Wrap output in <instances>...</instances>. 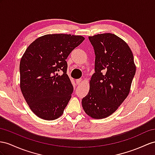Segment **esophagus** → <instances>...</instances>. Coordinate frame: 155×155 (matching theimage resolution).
Segmentation results:
<instances>
[{
  "instance_id": "1",
  "label": "esophagus",
  "mask_w": 155,
  "mask_h": 155,
  "mask_svg": "<svg viewBox=\"0 0 155 155\" xmlns=\"http://www.w3.org/2000/svg\"><path fill=\"white\" fill-rule=\"evenodd\" d=\"M82 79L81 78H80V79H77V80H76V83H77V84H80L82 82Z\"/></svg>"
}]
</instances>
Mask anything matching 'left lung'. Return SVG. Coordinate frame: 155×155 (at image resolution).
Masks as SVG:
<instances>
[{"label":"left lung","instance_id":"obj_1","mask_svg":"<svg viewBox=\"0 0 155 155\" xmlns=\"http://www.w3.org/2000/svg\"><path fill=\"white\" fill-rule=\"evenodd\" d=\"M88 38L96 55L95 73L82 105L89 117L102 119L115 112L128 96L136 67L132 50L121 38L112 33Z\"/></svg>","mask_w":155,"mask_h":155}]
</instances>
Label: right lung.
<instances>
[{
	"instance_id": "add662e5",
	"label": "right lung",
	"mask_w": 155,
	"mask_h": 155,
	"mask_svg": "<svg viewBox=\"0 0 155 155\" xmlns=\"http://www.w3.org/2000/svg\"><path fill=\"white\" fill-rule=\"evenodd\" d=\"M84 40L80 35H45L35 40L22 55L19 85L38 117L53 120L62 115L73 91L65 59ZM59 70L61 75L56 73Z\"/></svg>"
}]
</instances>
